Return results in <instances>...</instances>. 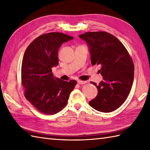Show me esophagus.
<instances>
[{
  "label": "esophagus",
  "mask_w": 150,
  "mask_h": 150,
  "mask_svg": "<svg viewBox=\"0 0 150 150\" xmlns=\"http://www.w3.org/2000/svg\"><path fill=\"white\" fill-rule=\"evenodd\" d=\"M77 83L79 84H84L86 83V81H78Z\"/></svg>",
  "instance_id": "esophagus-1"
}]
</instances>
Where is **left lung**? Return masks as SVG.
Returning <instances> with one entry per match:
<instances>
[{
	"instance_id": "8db88e82",
	"label": "left lung",
	"mask_w": 150,
	"mask_h": 150,
	"mask_svg": "<svg viewBox=\"0 0 150 150\" xmlns=\"http://www.w3.org/2000/svg\"><path fill=\"white\" fill-rule=\"evenodd\" d=\"M87 42L91 64L100 65L104 80L96 86L98 95L89 104L97 111L108 113L117 110L128 97L134 78V64L123 44L106 31L86 32L79 35Z\"/></svg>"
}]
</instances>
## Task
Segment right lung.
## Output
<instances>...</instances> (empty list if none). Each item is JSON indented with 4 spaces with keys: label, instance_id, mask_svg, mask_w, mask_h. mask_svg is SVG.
<instances>
[{
    "label": "right lung",
    "instance_id": "add662e5",
    "mask_svg": "<svg viewBox=\"0 0 150 150\" xmlns=\"http://www.w3.org/2000/svg\"><path fill=\"white\" fill-rule=\"evenodd\" d=\"M73 37L59 32L41 35L32 41L24 54L21 82L26 99L46 115L58 113L68 103L77 81L54 78L52 68L59 64V49Z\"/></svg>",
    "mask_w": 150,
    "mask_h": 150
}]
</instances>
